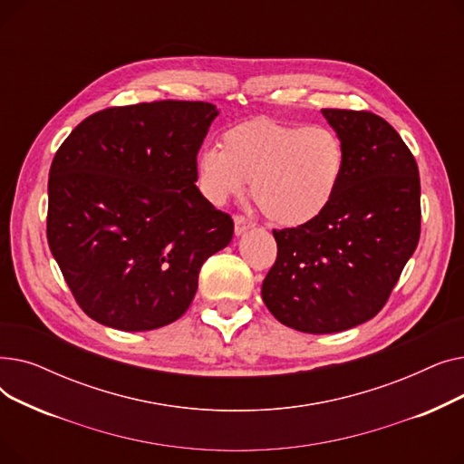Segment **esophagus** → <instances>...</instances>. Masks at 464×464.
I'll use <instances>...</instances> for the list:
<instances>
[{"mask_svg":"<svg viewBox=\"0 0 464 464\" xmlns=\"http://www.w3.org/2000/svg\"><path fill=\"white\" fill-rule=\"evenodd\" d=\"M252 227H254V222H250V219H246L245 216H235V235L237 237L245 235Z\"/></svg>","mask_w":464,"mask_h":464,"instance_id":"1","label":"esophagus"}]
</instances>
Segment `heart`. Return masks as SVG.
Segmentation results:
<instances>
[{
    "label": "heart",
    "instance_id": "b5f03b06",
    "mask_svg": "<svg viewBox=\"0 0 464 464\" xmlns=\"http://www.w3.org/2000/svg\"><path fill=\"white\" fill-rule=\"evenodd\" d=\"M195 158V182L212 205H226L252 182V195L271 222L304 226L333 203L346 173V144L327 126L240 121Z\"/></svg>",
    "mask_w": 464,
    "mask_h": 464
}]
</instances>
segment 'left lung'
I'll list each match as a JSON object with an SVG mask.
<instances>
[{
  "instance_id": "left-lung-1",
  "label": "left lung",
  "mask_w": 464,
  "mask_h": 464,
  "mask_svg": "<svg viewBox=\"0 0 464 464\" xmlns=\"http://www.w3.org/2000/svg\"><path fill=\"white\" fill-rule=\"evenodd\" d=\"M346 144V173L333 203L312 222L273 231L278 256L261 285L275 318L327 334L382 310L421 227L420 170L401 135L367 111L322 109Z\"/></svg>"
}]
</instances>
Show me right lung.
I'll return each instance as SVG.
<instances>
[{
    "label": "right lung",
    "mask_w": 464,
    "mask_h": 464,
    "mask_svg": "<svg viewBox=\"0 0 464 464\" xmlns=\"http://www.w3.org/2000/svg\"><path fill=\"white\" fill-rule=\"evenodd\" d=\"M216 105L154 102L82 120L48 175L46 238L81 308L118 331L173 324L203 263L233 238L231 216L195 186Z\"/></svg>",
    "instance_id": "obj_1"
}]
</instances>
